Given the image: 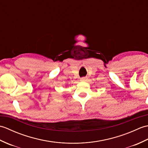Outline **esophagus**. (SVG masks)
Here are the masks:
<instances>
[{"label":"esophagus","mask_w":148,"mask_h":148,"mask_svg":"<svg viewBox=\"0 0 148 148\" xmlns=\"http://www.w3.org/2000/svg\"><path fill=\"white\" fill-rule=\"evenodd\" d=\"M87 80V78L85 77H81L80 79L81 81H86Z\"/></svg>","instance_id":"1"}]
</instances>
